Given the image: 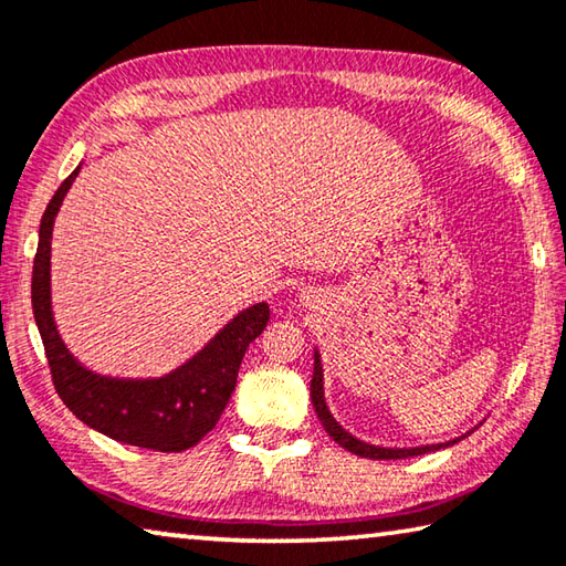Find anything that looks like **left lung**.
<instances>
[{
	"label": "left lung",
	"mask_w": 566,
	"mask_h": 566,
	"mask_svg": "<svg viewBox=\"0 0 566 566\" xmlns=\"http://www.w3.org/2000/svg\"><path fill=\"white\" fill-rule=\"evenodd\" d=\"M310 395H312V405H314V411H317V417L322 421L324 432H327L339 447H344V449H347V452L357 454V457H367V459H407V457L427 454V452H434V449H442V447H449V444L459 442V439H452V442H447V444H427V447H411V449H397L395 447V449H391V447L367 444V442H361V439L352 437L349 432H344V429L339 427V421L332 417L327 401H324V375H322L319 352H314V375H312Z\"/></svg>",
	"instance_id": "8db88e82"
}]
</instances>
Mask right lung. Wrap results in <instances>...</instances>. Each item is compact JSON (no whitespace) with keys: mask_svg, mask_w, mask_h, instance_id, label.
Masks as SVG:
<instances>
[{"mask_svg":"<svg viewBox=\"0 0 566 566\" xmlns=\"http://www.w3.org/2000/svg\"><path fill=\"white\" fill-rule=\"evenodd\" d=\"M76 175L80 167L62 181L44 209L32 270L34 322L42 334L54 389L76 419L109 439L155 452H185L212 432L222 417L237 387L244 352L270 322V304L260 302L239 312L202 352L165 377L119 379L82 367L56 332L50 286L54 217Z\"/></svg>","mask_w":566,"mask_h":566,"instance_id":"1","label":"right lung"}]
</instances>
